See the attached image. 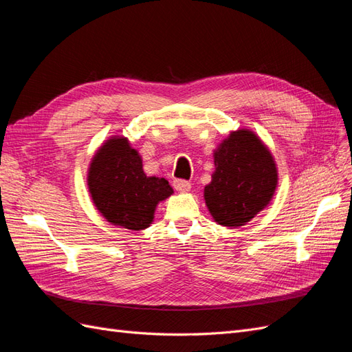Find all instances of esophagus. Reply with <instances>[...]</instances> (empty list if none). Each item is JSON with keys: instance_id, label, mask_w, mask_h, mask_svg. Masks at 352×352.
I'll return each mask as SVG.
<instances>
[{"instance_id": "34e87169", "label": "esophagus", "mask_w": 352, "mask_h": 352, "mask_svg": "<svg viewBox=\"0 0 352 352\" xmlns=\"http://www.w3.org/2000/svg\"><path fill=\"white\" fill-rule=\"evenodd\" d=\"M173 188L176 190H179V192H188V190L190 189V184L188 182V180H184V179H175Z\"/></svg>"}]
</instances>
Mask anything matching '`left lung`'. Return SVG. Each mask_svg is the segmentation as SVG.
<instances>
[{
  "label": "left lung",
  "instance_id": "obj_1",
  "mask_svg": "<svg viewBox=\"0 0 352 352\" xmlns=\"http://www.w3.org/2000/svg\"><path fill=\"white\" fill-rule=\"evenodd\" d=\"M214 167L204 198L219 225L243 226L272 201L278 170L270 151L251 131L232 132L214 151Z\"/></svg>",
  "mask_w": 352,
  "mask_h": 352
}]
</instances>
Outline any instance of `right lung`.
<instances>
[{"mask_svg": "<svg viewBox=\"0 0 352 352\" xmlns=\"http://www.w3.org/2000/svg\"><path fill=\"white\" fill-rule=\"evenodd\" d=\"M92 201L111 225L142 230L160 201L173 194L164 177L146 176L142 158L126 138H111L94 155L88 172Z\"/></svg>", "mask_w": 352, "mask_h": 352, "instance_id": "obj_1", "label": "right lung"}]
</instances>
